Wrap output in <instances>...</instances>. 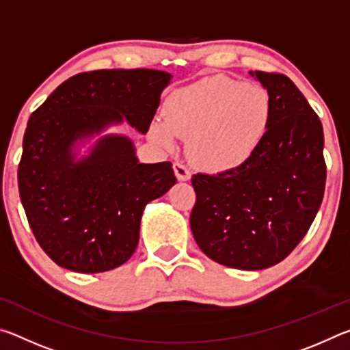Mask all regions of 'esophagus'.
I'll list each match as a JSON object with an SVG mask.
<instances>
[{
  "instance_id": "obj_1",
  "label": "esophagus",
  "mask_w": 350,
  "mask_h": 350,
  "mask_svg": "<svg viewBox=\"0 0 350 350\" xmlns=\"http://www.w3.org/2000/svg\"><path fill=\"white\" fill-rule=\"evenodd\" d=\"M173 170H174L176 177L179 180H188L189 177H191V173H189V170L182 162H174L173 163Z\"/></svg>"
}]
</instances>
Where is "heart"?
Returning a JSON list of instances; mask_svg holds the SVG:
<instances>
[{
    "label": "heart",
    "mask_w": 350,
    "mask_h": 350,
    "mask_svg": "<svg viewBox=\"0 0 350 350\" xmlns=\"http://www.w3.org/2000/svg\"><path fill=\"white\" fill-rule=\"evenodd\" d=\"M273 105L267 90L217 75L174 92L154 139L173 148L189 137V156L211 173H230L250 163L267 139Z\"/></svg>",
    "instance_id": "obj_1"
}]
</instances>
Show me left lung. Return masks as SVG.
I'll list each match as a JSON object with an SVG mask.
<instances>
[{"label":"left lung","instance_id":"1","mask_svg":"<svg viewBox=\"0 0 350 350\" xmlns=\"http://www.w3.org/2000/svg\"><path fill=\"white\" fill-rule=\"evenodd\" d=\"M250 74L273 105L267 139L244 168L191 177L196 204L189 225L210 259L262 270L286 259L309 232L327 168L321 120L295 83L280 72Z\"/></svg>","mask_w":350,"mask_h":350}]
</instances>
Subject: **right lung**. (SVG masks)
Returning a JSON list of instances; mask_svg holds the SVG:
<instances>
[{
    "mask_svg": "<svg viewBox=\"0 0 350 350\" xmlns=\"http://www.w3.org/2000/svg\"><path fill=\"white\" fill-rule=\"evenodd\" d=\"M171 74L102 69L63 81L32 112L18 165L20 199L35 239L55 264L100 273L139 244L145 205L176 183L171 162L139 163L133 142L105 135L75 162V142L112 123L146 133Z\"/></svg>",
    "mask_w": 350,
    "mask_h": 350,
    "instance_id": "1",
    "label": "right lung"
}]
</instances>
